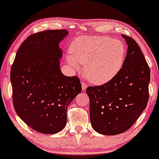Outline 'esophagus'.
<instances>
[{"instance_id":"1","label":"esophagus","mask_w":159,"mask_h":159,"mask_svg":"<svg viewBox=\"0 0 159 159\" xmlns=\"http://www.w3.org/2000/svg\"><path fill=\"white\" fill-rule=\"evenodd\" d=\"M81 85H82V89L85 90L87 89V84H85L84 81H81Z\"/></svg>"}]
</instances>
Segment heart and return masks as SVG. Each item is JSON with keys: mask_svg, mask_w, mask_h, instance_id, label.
Returning a JSON list of instances; mask_svg holds the SVG:
<instances>
[{"mask_svg": "<svg viewBox=\"0 0 159 159\" xmlns=\"http://www.w3.org/2000/svg\"><path fill=\"white\" fill-rule=\"evenodd\" d=\"M70 50L68 64L75 69H79V64L85 65V76L96 85L111 80L122 69L126 57L123 42L107 36L78 37Z\"/></svg>", "mask_w": 159, "mask_h": 159, "instance_id": "b5f03b06", "label": "heart"}]
</instances>
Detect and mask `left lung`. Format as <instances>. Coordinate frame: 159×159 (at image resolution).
<instances>
[{
    "label": "left lung",
    "instance_id": "obj_1",
    "mask_svg": "<svg viewBox=\"0 0 159 159\" xmlns=\"http://www.w3.org/2000/svg\"><path fill=\"white\" fill-rule=\"evenodd\" d=\"M122 36L128 46L122 69L106 84L86 89L91 125L103 135H117L129 129L148 100L149 67L135 40Z\"/></svg>",
    "mask_w": 159,
    "mask_h": 159
}]
</instances>
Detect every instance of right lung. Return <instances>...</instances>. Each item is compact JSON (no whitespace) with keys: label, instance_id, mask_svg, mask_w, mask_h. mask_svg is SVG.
<instances>
[{"label":"right lung","instance_id":"1","mask_svg":"<svg viewBox=\"0 0 159 159\" xmlns=\"http://www.w3.org/2000/svg\"><path fill=\"white\" fill-rule=\"evenodd\" d=\"M66 30L31 34L17 50L11 70L12 102L20 119L37 132L55 134L66 124L67 107L81 92L76 76L60 69L59 42Z\"/></svg>","mask_w":159,"mask_h":159}]
</instances>
